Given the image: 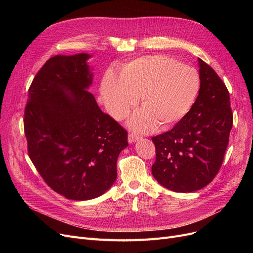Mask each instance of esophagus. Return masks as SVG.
<instances>
[{"label": "esophagus", "mask_w": 253, "mask_h": 253, "mask_svg": "<svg viewBox=\"0 0 253 253\" xmlns=\"http://www.w3.org/2000/svg\"><path fill=\"white\" fill-rule=\"evenodd\" d=\"M139 138H140V136L137 135V134H135V133H129V134H128V141H129L130 143L137 141Z\"/></svg>", "instance_id": "esophagus-1"}]
</instances>
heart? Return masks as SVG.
Returning <instances> with one entry per match:
<instances>
[{"instance_id": "1", "label": "heart", "mask_w": 253, "mask_h": 253, "mask_svg": "<svg viewBox=\"0 0 253 253\" xmlns=\"http://www.w3.org/2000/svg\"><path fill=\"white\" fill-rule=\"evenodd\" d=\"M199 90L200 76L191 65L164 55L142 56L125 64L121 77L108 72L101 82L106 110L116 119H124L142 95L143 109L135 112L129 125L149 132L176 124L189 113Z\"/></svg>"}]
</instances>
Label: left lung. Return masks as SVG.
Segmentation results:
<instances>
[{
	"label": "left lung",
	"instance_id": "obj_1",
	"mask_svg": "<svg viewBox=\"0 0 253 253\" xmlns=\"http://www.w3.org/2000/svg\"><path fill=\"white\" fill-rule=\"evenodd\" d=\"M200 90L190 112L170 131L152 138L155 179L164 188L191 193L217 174L233 126L230 94L214 70L198 58Z\"/></svg>",
	"mask_w": 253,
	"mask_h": 253
}]
</instances>
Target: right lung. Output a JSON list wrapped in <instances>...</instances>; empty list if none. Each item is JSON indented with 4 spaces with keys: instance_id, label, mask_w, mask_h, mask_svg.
<instances>
[{
    "instance_id": "1",
    "label": "right lung",
    "mask_w": 253,
    "mask_h": 253,
    "mask_svg": "<svg viewBox=\"0 0 253 253\" xmlns=\"http://www.w3.org/2000/svg\"><path fill=\"white\" fill-rule=\"evenodd\" d=\"M87 53L55 55L29 89L24 133L29 156L45 182L66 199L85 201L108 191L127 131L102 113L88 91L93 74Z\"/></svg>"
}]
</instances>
